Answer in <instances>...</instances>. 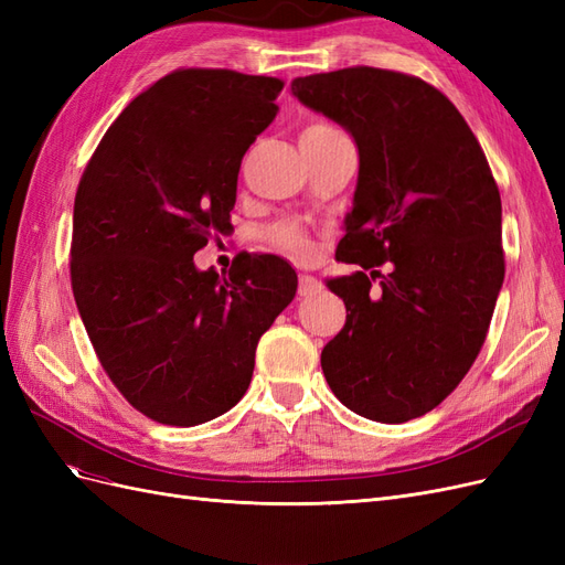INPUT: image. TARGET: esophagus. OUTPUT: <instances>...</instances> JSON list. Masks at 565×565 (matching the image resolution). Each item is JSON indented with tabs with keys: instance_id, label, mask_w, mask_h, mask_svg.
I'll return each mask as SVG.
<instances>
[{
	"instance_id": "esophagus-1",
	"label": "esophagus",
	"mask_w": 565,
	"mask_h": 565,
	"mask_svg": "<svg viewBox=\"0 0 565 565\" xmlns=\"http://www.w3.org/2000/svg\"><path fill=\"white\" fill-rule=\"evenodd\" d=\"M320 280L313 276H299V297H311L320 292Z\"/></svg>"
}]
</instances>
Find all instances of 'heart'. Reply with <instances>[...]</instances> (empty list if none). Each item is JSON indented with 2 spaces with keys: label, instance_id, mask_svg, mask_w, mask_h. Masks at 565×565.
<instances>
[{
  "label": "heart",
  "instance_id": "obj_1",
  "mask_svg": "<svg viewBox=\"0 0 565 565\" xmlns=\"http://www.w3.org/2000/svg\"><path fill=\"white\" fill-rule=\"evenodd\" d=\"M303 134H341L337 127L332 125H324V122H318V125H311L309 129H306ZM276 241L282 243L289 252L295 254H306V249H309V243H306V237L299 233L297 226H280L276 231Z\"/></svg>",
  "mask_w": 565,
  "mask_h": 565
}]
</instances>
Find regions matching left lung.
Here are the masks:
<instances>
[{"instance_id": "obj_1", "label": "left lung", "mask_w": 565, "mask_h": 565, "mask_svg": "<svg viewBox=\"0 0 565 565\" xmlns=\"http://www.w3.org/2000/svg\"><path fill=\"white\" fill-rule=\"evenodd\" d=\"M292 94L344 127L361 160L337 262L371 276L328 280L347 322L322 349L324 380L365 419L422 417L473 365L504 282L486 152L448 96L413 75L358 65L297 77Z\"/></svg>"}]
</instances>
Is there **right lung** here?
Returning a JSON list of instances; mask_svg holds the SVG:
<instances>
[{
	"label": "right lung",
	"mask_w": 565,
	"mask_h": 565,
	"mask_svg": "<svg viewBox=\"0 0 565 565\" xmlns=\"http://www.w3.org/2000/svg\"><path fill=\"white\" fill-rule=\"evenodd\" d=\"M282 79L174 71L136 96L84 169L71 280L100 365L146 417L204 424L245 396L254 353L297 295L276 254L228 273L193 254L231 226L247 148L278 113Z\"/></svg>",
	"instance_id": "right-lung-1"
}]
</instances>
